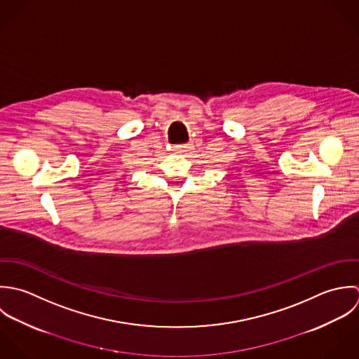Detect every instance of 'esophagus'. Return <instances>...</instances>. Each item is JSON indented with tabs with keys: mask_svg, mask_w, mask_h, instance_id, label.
I'll use <instances>...</instances> for the list:
<instances>
[{
	"mask_svg": "<svg viewBox=\"0 0 359 359\" xmlns=\"http://www.w3.org/2000/svg\"><path fill=\"white\" fill-rule=\"evenodd\" d=\"M189 149V145L187 144H180V145H175L173 147V151L176 152V154H183V152H186Z\"/></svg>",
	"mask_w": 359,
	"mask_h": 359,
	"instance_id": "34e87169",
	"label": "esophagus"
}]
</instances>
